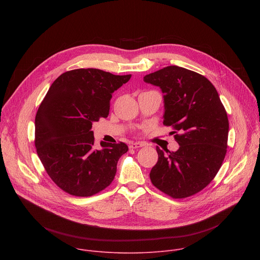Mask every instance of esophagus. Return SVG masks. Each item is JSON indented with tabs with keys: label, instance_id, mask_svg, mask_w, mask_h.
<instances>
[{
	"label": "esophagus",
	"instance_id": "1",
	"mask_svg": "<svg viewBox=\"0 0 260 260\" xmlns=\"http://www.w3.org/2000/svg\"><path fill=\"white\" fill-rule=\"evenodd\" d=\"M143 146H145V144L142 143V142H135V143L133 142V143L129 144V147L133 148V149H137V148H141Z\"/></svg>",
	"mask_w": 260,
	"mask_h": 260
}]
</instances>
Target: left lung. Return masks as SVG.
I'll list each match as a JSON object with an SVG mask.
<instances>
[{"mask_svg": "<svg viewBox=\"0 0 260 260\" xmlns=\"http://www.w3.org/2000/svg\"><path fill=\"white\" fill-rule=\"evenodd\" d=\"M164 93V124L172 126L179 149L156 147L158 160L150 172L152 184L174 199L204 189L223 161L229 118L214 85L203 75L169 66L144 77Z\"/></svg>", "mask_w": 260, "mask_h": 260, "instance_id": "8db88e82", "label": "left lung"}]
</instances>
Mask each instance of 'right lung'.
Returning <instances> with one entry per match:
<instances>
[{
  "instance_id": "right-lung-1",
  "label": "right lung",
  "mask_w": 260,
  "mask_h": 260,
  "mask_svg": "<svg viewBox=\"0 0 260 260\" xmlns=\"http://www.w3.org/2000/svg\"><path fill=\"white\" fill-rule=\"evenodd\" d=\"M132 75L99 69L68 71L54 80L35 119L37 153L52 181L75 197H91L113 181L126 144L94 147L92 123L108 117L112 93Z\"/></svg>"
}]
</instances>
